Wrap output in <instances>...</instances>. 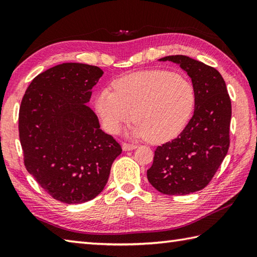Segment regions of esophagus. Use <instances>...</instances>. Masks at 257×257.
Wrapping results in <instances>:
<instances>
[{
	"label": "esophagus",
	"instance_id": "esophagus-1",
	"mask_svg": "<svg viewBox=\"0 0 257 257\" xmlns=\"http://www.w3.org/2000/svg\"><path fill=\"white\" fill-rule=\"evenodd\" d=\"M135 148H137V145L127 144V143H123L122 144V149L124 150V152H128V150H134Z\"/></svg>",
	"mask_w": 257,
	"mask_h": 257
}]
</instances>
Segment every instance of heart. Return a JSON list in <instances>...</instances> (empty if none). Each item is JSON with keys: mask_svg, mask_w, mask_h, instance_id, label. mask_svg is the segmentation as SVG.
<instances>
[{"mask_svg": "<svg viewBox=\"0 0 257 257\" xmlns=\"http://www.w3.org/2000/svg\"><path fill=\"white\" fill-rule=\"evenodd\" d=\"M113 91L103 89L94 100L103 128L115 135L133 118L130 134L163 143L178 135L194 107L192 83L164 70L140 71L115 80Z\"/></svg>", "mask_w": 257, "mask_h": 257, "instance_id": "heart-1", "label": "heart"}]
</instances>
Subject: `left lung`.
<instances>
[{"label": "left lung", "instance_id": "1", "mask_svg": "<svg viewBox=\"0 0 257 257\" xmlns=\"http://www.w3.org/2000/svg\"><path fill=\"white\" fill-rule=\"evenodd\" d=\"M159 61L177 63L187 72L193 82L195 110L178 137L155 150L147 178L160 193L187 195L205 188L227 155L232 103L215 68L186 55H168Z\"/></svg>", "mask_w": 257, "mask_h": 257}]
</instances>
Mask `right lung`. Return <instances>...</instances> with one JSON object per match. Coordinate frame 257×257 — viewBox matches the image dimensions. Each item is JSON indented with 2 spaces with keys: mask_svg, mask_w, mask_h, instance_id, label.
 <instances>
[{
  "mask_svg": "<svg viewBox=\"0 0 257 257\" xmlns=\"http://www.w3.org/2000/svg\"><path fill=\"white\" fill-rule=\"evenodd\" d=\"M102 74L95 65L62 63L37 75L23 95L19 136L25 168L59 202L98 196L122 152L87 105Z\"/></svg>",
  "mask_w": 257,
  "mask_h": 257,
  "instance_id": "1",
  "label": "right lung"
}]
</instances>
